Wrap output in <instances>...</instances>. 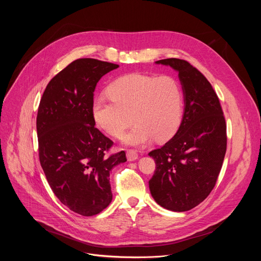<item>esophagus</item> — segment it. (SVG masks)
Here are the masks:
<instances>
[{"label": "esophagus", "mask_w": 261, "mask_h": 261, "mask_svg": "<svg viewBox=\"0 0 261 261\" xmlns=\"http://www.w3.org/2000/svg\"><path fill=\"white\" fill-rule=\"evenodd\" d=\"M138 158V154H137V151L135 150H128L127 151V159L129 161H134Z\"/></svg>", "instance_id": "esophagus-1"}]
</instances>
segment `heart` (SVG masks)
Returning a JSON list of instances; mask_svg holds the SVG:
<instances>
[{
	"label": "heart",
	"mask_w": 261,
	"mask_h": 261,
	"mask_svg": "<svg viewBox=\"0 0 261 261\" xmlns=\"http://www.w3.org/2000/svg\"><path fill=\"white\" fill-rule=\"evenodd\" d=\"M107 93L111 100H94L93 119L114 137H121L133 120L136 124L125 136L128 144H143L153 137L166 140L179 126L184 93L179 82L171 75L127 74L111 83Z\"/></svg>",
	"instance_id": "heart-1"
}]
</instances>
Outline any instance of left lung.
Returning a JSON list of instances; mask_svg holds the SVG:
<instances>
[{
    "label": "left lung",
    "instance_id": "left-lung-1",
    "mask_svg": "<svg viewBox=\"0 0 261 261\" xmlns=\"http://www.w3.org/2000/svg\"><path fill=\"white\" fill-rule=\"evenodd\" d=\"M156 64L178 72L185 108L174 136L148 153L156 163L148 186L162 207L186 212L202 202L215 187L226 153V123L216 92L199 70L174 58Z\"/></svg>",
    "mask_w": 261,
    "mask_h": 261
}]
</instances>
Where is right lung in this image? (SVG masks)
Instances as JSON below:
<instances>
[{"mask_svg":"<svg viewBox=\"0 0 261 261\" xmlns=\"http://www.w3.org/2000/svg\"><path fill=\"white\" fill-rule=\"evenodd\" d=\"M119 65L79 59L48 83L37 115L39 160L51 190L74 213L90 217L113 200L109 172L126 153L106 155L114 142L95 127L94 91Z\"/></svg>","mask_w":261,"mask_h":261,"instance_id":"add662e5","label":"right lung"}]
</instances>
